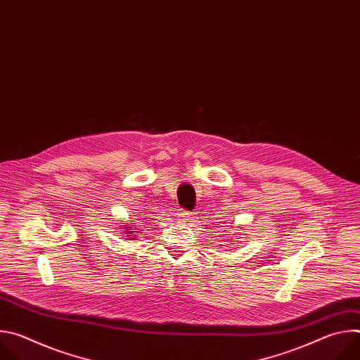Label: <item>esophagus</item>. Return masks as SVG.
Masks as SVG:
<instances>
[{"label": "esophagus", "mask_w": 360, "mask_h": 360, "mask_svg": "<svg viewBox=\"0 0 360 360\" xmlns=\"http://www.w3.org/2000/svg\"><path fill=\"white\" fill-rule=\"evenodd\" d=\"M192 214H193V212L184 210V211H181V212L178 214V221H181V222H185V221H188V219L192 217Z\"/></svg>", "instance_id": "esophagus-1"}]
</instances>
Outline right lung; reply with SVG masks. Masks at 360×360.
Wrapping results in <instances>:
<instances>
[{
	"mask_svg": "<svg viewBox=\"0 0 360 360\" xmlns=\"http://www.w3.org/2000/svg\"><path fill=\"white\" fill-rule=\"evenodd\" d=\"M128 232H131V231H128ZM129 236H132V235H129Z\"/></svg>",
	"mask_w": 360,
	"mask_h": 360,
	"instance_id": "obj_1",
	"label": "right lung"
}]
</instances>
